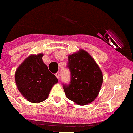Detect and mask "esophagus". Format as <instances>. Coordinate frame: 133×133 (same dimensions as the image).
I'll list each match as a JSON object with an SVG mask.
<instances>
[{
  "label": "esophagus",
  "mask_w": 133,
  "mask_h": 133,
  "mask_svg": "<svg viewBox=\"0 0 133 133\" xmlns=\"http://www.w3.org/2000/svg\"><path fill=\"white\" fill-rule=\"evenodd\" d=\"M55 76L57 78L59 79V76H60V72H57V73L55 74Z\"/></svg>",
  "instance_id": "esophagus-1"
}]
</instances>
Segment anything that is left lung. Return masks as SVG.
I'll return each instance as SVG.
<instances>
[{"instance_id":"8db88e82","label":"left lung","mask_w":133,"mask_h":133,"mask_svg":"<svg viewBox=\"0 0 133 133\" xmlns=\"http://www.w3.org/2000/svg\"><path fill=\"white\" fill-rule=\"evenodd\" d=\"M67 68L70 71V82L63 84L67 98L80 105L93 101L98 95L103 76L91 56L81 50L69 55Z\"/></svg>"}]
</instances>
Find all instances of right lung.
Returning <instances> with one entry per match:
<instances>
[{"instance_id":"add662e5","label":"right lung","mask_w":133,"mask_h":133,"mask_svg":"<svg viewBox=\"0 0 133 133\" xmlns=\"http://www.w3.org/2000/svg\"><path fill=\"white\" fill-rule=\"evenodd\" d=\"M43 55H31L17 69L15 82L21 93L28 101L38 103L48 98L58 79L42 60Z\"/></svg>"}]
</instances>
